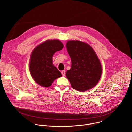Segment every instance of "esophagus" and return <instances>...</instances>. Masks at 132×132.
Masks as SVG:
<instances>
[{"instance_id":"obj_1","label":"esophagus","mask_w":132,"mask_h":132,"mask_svg":"<svg viewBox=\"0 0 132 132\" xmlns=\"http://www.w3.org/2000/svg\"><path fill=\"white\" fill-rule=\"evenodd\" d=\"M61 73H62V75H63V76H65V75H66V71H65V70H62L61 71Z\"/></svg>"}]
</instances>
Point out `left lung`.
<instances>
[{
    "instance_id": "1",
    "label": "left lung",
    "mask_w": 132,
    "mask_h": 132,
    "mask_svg": "<svg viewBox=\"0 0 132 132\" xmlns=\"http://www.w3.org/2000/svg\"><path fill=\"white\" fill-rule=\"evenodd\" d=\"M71 58V67L66 78L72 88L85 91L95 87L100 79L102 66L98 56L88 44L80 41H69L66 44Z\"/></svg>"
}]
</instances>
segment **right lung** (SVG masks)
Wrapping results in <instances>:
<instances>
[{
    "mask_svg": "<svg viewBox=\"0 0 132 132\" xmlns=\"http://www.w3.org/2000/svg\"><path fill=\"white\" fill-rule=\"evenodd\" d=\"M64 47L58 40H47L35 47L30 59L29 70L36 83L48 87L54 80L62 77L61 72L53 64L52 57L55 52Z\"/></svg>",
    "mask_w": 132,
    "mask_h": 132,
    "instance_id": "1",
    "label": "right lung"
}]
</instances>
